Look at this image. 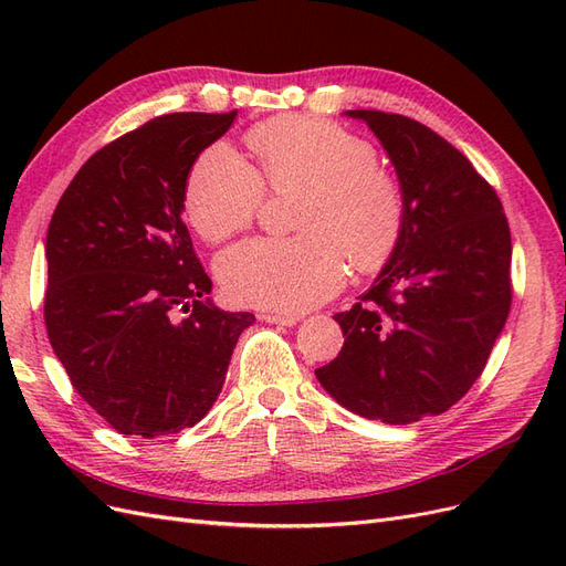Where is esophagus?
I'll return each mask as SVG.
<instances>
[{"label":"esophagus","instance_id":"34e87169","mask_svg":"<svg viewBox=\"0 0 566 566\" xmlns=\"http://www.w3.org/2000/svg\"><path fill=\"white\" fill-rule=\"evenodd\" d=\"M260 318L266 323H276V325H295L300 321V316H293V314H271V312L262 314Z\"/></svg>","mask_w":566,"mask_h":566}]
</instances>
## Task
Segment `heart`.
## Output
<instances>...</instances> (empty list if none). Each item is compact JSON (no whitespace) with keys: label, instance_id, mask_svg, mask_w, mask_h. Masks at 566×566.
<instances>
[{"label":"heart","instance_id":"heart-1","mask_svg":"<svg viewBox=\"0 0 566 566\" xmlns=\"http://www.w3.org/2000/svg\"><path fill=\"white\" fill-rule=\"evenodd\" d=\"M256 169L214 144L186 179V217L205 241H224L252 224L273 193H302L297 238H252L217 260V276L238 304L300 314L345 285L347 260L378 269L397 248L406 221L399 177L375 148L323 119L276 117L254 127Z\"/></svg>","mask_w":566,"mask_h":566}]
</instances>
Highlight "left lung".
I'll list each match as a JSON object with an SVG mask.
<instances>
[{
  "instance_id": "1",
  "label": "left lung",
  "mask_w": 566,
  "mask_h": 566,
  "mask_svg": "<svg viewBox=\"0 0 566 566\" xmlns=\"http://www.w3.org/2000/svg\"><path fill=\"white\" fill-rule=\"evenodd\" d=\"M345 115L387 150L406 221L361 302L333 316L345 347L316 378L352 413L408 424L449 410L482 375L510 314V227L493 188L437 132L397 113Z\"/></svg>"
}]
</instances>
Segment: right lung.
Returning a JSON list of instances; mask_svg holds the SVG:
<instances>
[{"label": "right lung", "mask_w": 566, "mask_h": 566, "mask_svg": "<svg viewBox=\"0 0 566 566\" xmlns=\"http://www.w3.org/2000/svg\"><path fill=\"white\" fill-rule=\"evenodd\" d=\"M233 119L235 111L150 119L96 150L51 217L49 342L119 434L156 439L200 422L254 323L208 297L212 281L181 221L193 163Z\"/></svg>", "instance_id": "add662e5"}]
</instances>
